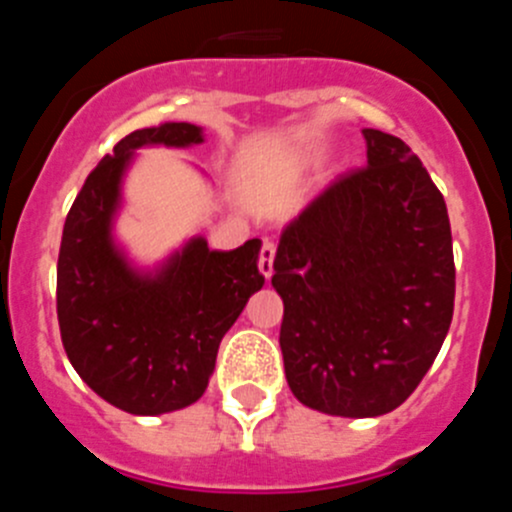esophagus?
Returning a JSON list of instances; mask_svg holds the SVG:
<instances>
[{
  "instance_id": "esophagus-1",
  "label": "esophagus",
  "mask_w": 512,
  "mask_h": 512,
  "mask_svg": "<svg viewBox=\"0 0 512 512\" xmlns=\"http://www.w3.org/2000/svg\"><path fill=\"white\" fill-rule=\"evenodd\" d=\"M274 253H277L274 241H271V238H264V241H261V251H259V269L266 279L274 274Z\"/></svg>"
}]
</instances>
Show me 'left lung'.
<instances>
[{
    "label": "left lung",
    "mask_w": 512,
    "mask_h": 512,
    "mask_svg": "<svg viewBox=\"0 0 512 512\" xmlns=\"http://www.w3.org/2000/svg\"><path fill=\"white\" fill-rule=\"evenodd\" d=\"M364 140V169L338 176L282 230L271 277L289 390L341 418L384 415L413 395L456 292L443 194L400 138L366 128Z\"/></svg>",
    "instance_id": "1"
}]
</instances>
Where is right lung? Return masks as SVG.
I'll list each match as a JSON object with an SVG mask.
<instances>
[{"label": "right lung", "instance_id": "obj_1", "mask_svg": "<svg viewBox=\"0 0 512 512\" xmlns=\"http://www.w3.org/2000/svg\"><path fill=\"white\" fill-rule=\"evenodd\" d=\"M202 143V128L164 122L125 135L76 194L58 251L61 341L79 377L115 408L161 415L200 400L217 348L264 287L261 241L210 251L192 238L156 274H140L112 241L120 182L135 148Z\"/></svg>", "mask_w": 512, "mask_h": 512}]
</instances>
